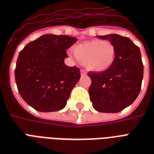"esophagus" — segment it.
<instances>
[{
    "instance_id": "1",
    "label": "esophagus",
    "mask_w": 154,
    "mask_h": 154,
    "mask_svg": "<svg viewBox=\"0 0 154 154\" xmlns=\"http://www.w3.org/2000/svg\"><path fill=\"white\" fill-rule=\"evenodd\" d=\"M81 74H82V76H85V75L87 74V72L85 71V70L82 69V70H81Z\"/></svg>"
}]
</instances>
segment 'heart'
Returning <instances> with one entry per match:
<instances>
[{
    "instance_id": "heart-1",
    "label": "heart",
    "mask_w": 154,
    "mask_h": 154,
    "mask_svg": "<svg viewBox=\"0 0 154 154\" xmlns=\"http://www.w3.org/2000/svg\"><path fill=\"white\" fill-rule=\"evenodd\" d=\"M75 57L89 70L102 72L114 62L116 49L110 42L95 39L82 42L73 47Z\"/></svg>"
}]
</instances>
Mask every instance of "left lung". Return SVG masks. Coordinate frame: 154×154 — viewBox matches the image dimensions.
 Returning a JSON list of instances; mask_svg holds the SVG:
<instances>
[{
    "instance_id": "obj_1",
    "label": "left lung",
    "mask_w": 154,
    "mask_h": 154,
    "mask_svg": "<svg viewBox=\"0 0 154 154\" xmlns=\"http://www.w3.org/2000/svg\"><path fill=\"white\" fill-rule=\"evenodd\" d=\"M116 49L112 66L104 72H89V94L93 106L101 112H118L134 102L141 91L143 64L140 49L128 37L117 34L97 36Z\"/></svg>"
}]
</instances>
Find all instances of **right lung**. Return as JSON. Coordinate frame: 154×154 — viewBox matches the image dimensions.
<instances>
[{
    "label": "right lung",
    "mask_w": 154,
    "mask_h": 154,
    "mask_svg": "<svg viewBox=\"0 0 154 154\" xmlns=\"http://www.w3.org/2000/svg\"><path fill=\"white\" fill-rule=\"evenodd\" d=\"M76 37L43 35L20 52L15 80L24 101L40 112H54L66 105L70 93L81 77L80 69L69 67L64 60L66 49Z\"/></svg>",
    "instance_id": "1"
}]
</instances>
